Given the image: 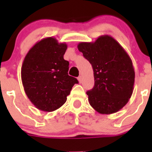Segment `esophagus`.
Segmentation results:
<instances>
[{
	"label": "esophagus",
	"instance_id": "obj_1",
	"mask_svg": "<svg viewBox=\"0 0 152 152\" xmlns=\"http://www.w3.org/2000/svg\"><path fill=\"white\" fill-rule=\"evenodd\" d=\"M77 79H78V81H79V83H81V82H82V76H79V77L77 78Z\"/></svg>",
	"mask_w": 152,
	"mask_h": 152
}]
</instances>
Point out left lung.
I'll use <instances>...</instances> for the list:
<instances>
[{"label":"left lung","mask_w":152,"mask_h":152,"mask_svg":"<svg viewBox=\"0 0 152 152\" xmlns=\"http://www.w3.org/2000/svg\"><path fill=\"white\" fill-rule=\"evenodd\" d=\"M78 49L93 69L95 85L87 92L90 104L101 114L117 113L129 102L134 88L135 74L129 56L109 35L94 42H80Z\"/></svg>","instance_id":"1"}]
</instances>
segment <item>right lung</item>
<instances>
[{"label": "right lung", "instance_id": "obj_1", "mask_svg": "<svg viewBox=\"0 0 152 152\" xmlns=\"http://www.w3.org/2000/svg\"><path fill=\"white\" fill-rule=\"evenodd\" d=\"M66 43L53 37L37 42L25 56L21 79L27 97L38 110L52 112L65 103L78 80L68 75L69 62L64 59Z\"/></svg>", "mask_w": 152, "mask_h": 152}]
</instances>
